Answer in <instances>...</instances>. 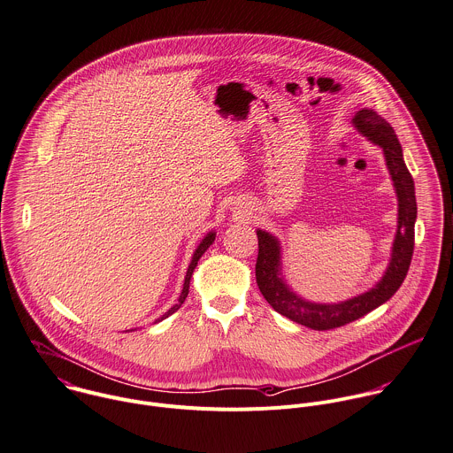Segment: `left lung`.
Returning a JSON list of instances; mask_svg holds the SVG:
<instances>
[{
	"label": "left lung",
	"mask_w": 453,
	"mask_h": 453,
	"mask_svg": "<svg viewBox=\"0 0 453 453\" xmlns=\"http://www.w3.org/2000/svg\"><path fill=\"white\" fill-rule=\"evenodd\" d=\"M357 131L384 152L389 175L398 196V230L393 242L391 262L382 280L368 292L338 304H317L297 297L280 276V246L267 232L257 230L258 257L255 264L257 285L265 301L283 317L310 329L326 331L345 326L386 303L402 285L414 250L416 196L414 182L403 163L402 147L393 127L373 110L363 108L352 119Z\"/></svg>",
	"instance_id": "1"
}]
</instances>
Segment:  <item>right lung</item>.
<instances>
[{"label": "right lung", "instance_id": "obj_1", "mask_svg": "<svg viewBox=\"0 0 453 453\" xmlns=\"http://www.w3.org/2000/svg\"><path fill=\"white\" fill-rule=\"evenodd\" d=\"M214 237H216V234L214 232H211V234H207V237L200 242V246L196 248V251H195V255H193V260H191V264H189V267H188V273H186V280H184V287H182V294H180V297H179V301L163 315V317H159L156 322H159V320H163V319H166V317H170L172 313H175L180 306H182V303L186 301V297H188V292H189V280H191V276H193V271H195V267H196V264H198V260H200V257L207 251V248L214 242Z\"/></svg>", "mask_w": 453, "mask_h": 453}]
</instances>
